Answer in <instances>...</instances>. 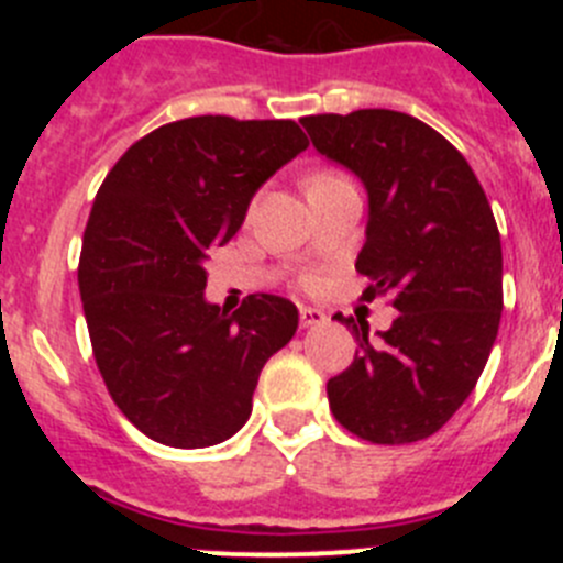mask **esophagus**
Instances as JSON below:
<instances>
[{
	"label": "esophagus",
	"mask_w": 563,
	"mask_h": 563,
	"mask_svg": "<svg viewBox=\"0 0 563 563\" xmlns=\"http://www.w3.org/2000/svg\"><path fill=\"white\" fill-rule=\"evenodd\" d=\"M298 321H301V327L327 324V312L318 310V307H301V310H298Z\"/></svg>",
	"instance_id": "1"
}]
</instances>
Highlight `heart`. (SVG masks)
<instances>
[{
    "label": "heart",
    "mask_w": 563,
    "mask_h": 563,
    "mask_svg": "<svg viewBox=\"0 0 563 563\" xmlns=\"http://www.w3.org/2000/svg\"><path fill=\"white\" fill-rule=\"evenodd\" d=\"M327 177H338V172H316V174H312V177H310V183H312V180H327Z\"/></svg>",
    "instance_id": "1"
}]
</instances>
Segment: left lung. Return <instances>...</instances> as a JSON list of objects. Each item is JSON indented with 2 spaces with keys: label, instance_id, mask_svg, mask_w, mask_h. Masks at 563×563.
Wrapping results in <instances>:
<instances>
[{
  "label": "left lung",
  "instance_id": "8db88e82",
  "mask_svg": "<svg viewBox=\"0 0 563 563\" xmlns=\"http://www.w3.org/2000/svg\"><path fill=\"white\" fill-rule=\"evenodd\" d=\"M312 146L369 191L363 298L391 296L397 318L369 338L352 327L355 361L330 377L343 429L375 445L437 434L474 391L501 318V239L474 168L429 123L391 109L310 114Z\"/></svg>",
  "mask_w": 563,
  "mask_h": 563
}]
</instances>
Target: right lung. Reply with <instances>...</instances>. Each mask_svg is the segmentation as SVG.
<instances>
[{
    "instance_id": "add662e5",
    "label": "right lung",
    "mask_w": 563,
    "mask_h": 563,
    "mask_svg": "<svg viewBox=\"0 0 563 563\" xmlns=\"http://www.w3.org/2000/svg\"><path fill=\"white\" fill-rule=\"evenodd\" d=\"M307 146L296 121L200 114L132 143L98 188L78 258L89 341L114 406L154 442L206 449L236 434L267 357L296 335L282 296H247L231 316L208 305L202 265Z\"/></svg>"
}]
</instances>
